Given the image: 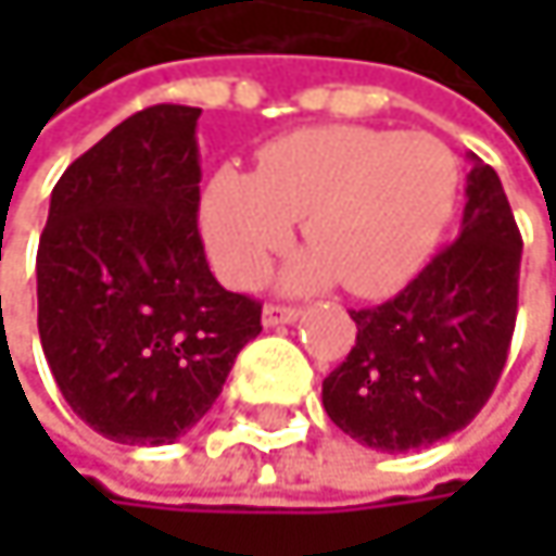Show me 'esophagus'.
Listing matches in <instances>:
<instances>
[{
    "mask_svg": "<svg viewBox=\"0 0 556 556\" xmlns=\"http://www.w3.org/2000/svg\"><path fill=\"white\" fill-rule=\"evenodd\" d=\"M299 318V308H292V305H267L264 308V325L267 328H277V325H292Z\"/></svg>",
    "mask_w": 556,
    "mask_h": 556,
    "instance_id": "34e87169",
    "label": "esophagus"
}]
</instances>
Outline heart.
<instances>
[{
    "instance_id": "b5f03b06",
    "label": "heart",
    "mask_w": 556,
    "mask_h": 556,
    "mask_svg": "<svg viewBox=\"0 0 556 556\" xmlns=\"http://www.w3.org/2000/svg\"><path fill=\"white\" fill-rule=\"evenodd\" d=\"M460 186L454 151L425 131L299 128L270 141L257 173L222 167L202 192V235L225 282L248 289L302 218L308 251L282 282L334 279L361 299L402 289L444 235Z\"/></svg>"
}]
</instances>
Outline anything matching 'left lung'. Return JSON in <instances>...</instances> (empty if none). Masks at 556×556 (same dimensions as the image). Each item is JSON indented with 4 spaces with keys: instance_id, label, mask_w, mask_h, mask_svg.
Masks as SVG:
<instances>
[{
    "instance_id": "1",
    "label": "left lung",
    "mask_w": 556,
    "mask_h": 556,
    "mask_svg": "<svg viewBox=\"0 0 556 556\" xmlns=\"http://www.w3.org/2000/svg\"><path fill=\"white\" fill-rule=\"evenodd\" d=\"M470 161L460 235L399 295L351 312L357 341L321 383L328 418L387 454L467 428L508 357L521 235L496 169Z\"/></svg>"
}]
</instances>
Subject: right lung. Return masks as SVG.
Here are the masks:
<instances>
[{"label": "right lung", "instance_id": "add662e5", "mask_svg": "<svg viewBox=\"0 0 556 556\" xmlns=\"http://www.w3.org/2000/svg\"><path fill=\"white\" fill-rule=\"evenodd\" d=\"M202 109L151 105L76 157L38 244V331L70 408L118 444H173L261 334V302L199 238Z\"/></svg>", "mask_w": 556, "mask_h": 556}]
</instances>
